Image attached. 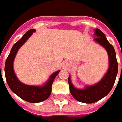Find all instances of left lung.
Returning <instances> with one entry per match:
<instances>
[{"label": "left lung", "mask_w": 122, "mask_h": 122, "mask_svg": "<svg viewBox=\"0 0 122 122\" xmlns=\"http://www.w3.org/2000/svg\"><path fill=\"white\" fill-rule=\"evenodd\" d=\"M94 36L96 37L94 40L102 45L107 51L109 62L107 72L98 83L93 86H86L84 89H77L74 86L70 75L68 79L71 95L77 101L84 103L96 102L107 96L114 85L118 71V64L113 45L107 41L105 34L100 29H94Z\"/></svg>", "instance_id": "obj_1"}]
</instances>
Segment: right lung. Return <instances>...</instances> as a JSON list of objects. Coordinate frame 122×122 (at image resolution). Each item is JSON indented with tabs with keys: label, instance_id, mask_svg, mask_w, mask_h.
<instances>
[{
	"label": "right lung",
	"instance_id": "obj_1",
	"mask_svg": "<svg viewBox=\"0 0 122 122\" xmlns=\"http://www.w3.org/2000/svg\"><path fill=\"white\" fill-rule=\"evenodd\" d=\"M35 32V29H31L28 30L20 40L13 45L11 52L6 60L5 66L6 81L12 92H14L20 98H21V99L32 103L40 102L49 98L51 92V86L54 79L60 71H58L51 75L48 81L43 86H33L26 85L20 81L17 78L13 70V61L15 57L18 49L21 47L22 45L28 39V38Z\"/></svg>",
	"mask_w": 122,
	"mask_h": 122
}]
</instances>
